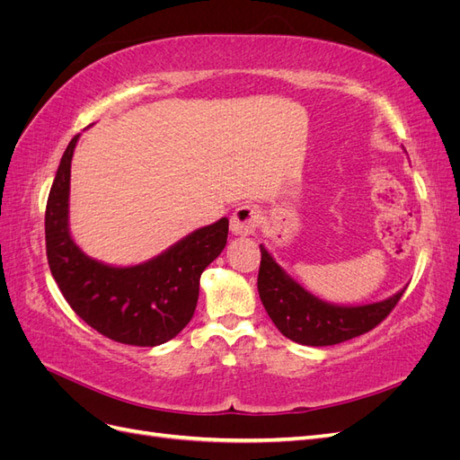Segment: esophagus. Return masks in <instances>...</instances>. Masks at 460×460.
<instances>
[{"mask_svg":"<svg viewBox=\"0 0 460 460\" xmlns=\"http://www.w3.org/2000/svg\"><path fill=\"white\" fill-rule=\"evenodd\" d=\"M259 225V208L255 205H242L230 217V230L234 235H252Z\"/></svg>","mask_w":460,"mask_h":460,"instance_id":"1","label":"esophagus"}]
</instances>
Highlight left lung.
<instances>
[{
    "label": "left lung",
    "mask_w": 460,
    "mask_h": 460,
    "mask_svg": "<svg viewBox=\"0 0 460 460\" xmlns=\"http://www.w3.org/2000/svg\"><path fill=\"white\" fill-rule=\"evenodd\" d=\"M257 289L276 328L288 340L313 347L336 345L363 336L378 326L405 294L402 288L384 301L357 307L323 301L297 284L262 243Z\"/></svg>",
    "instance_id": "obj_1"
}]
</instances>
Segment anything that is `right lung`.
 Masks as SVG:
<instances>
[{
    "instance_id": "obj_1",
    "label": "right lung",
    "mask_w": 460,
    "mask_h": 460,
    "mask_svg": "<svg viewBox=\"0 0 460 460\" xmlns=\"http://www.w3.org/2000/svg\"><path fill=\"white\" fill-rule=\"evenodd\" d=\"M80 136L66 146L46 207L49 270L73 311L105 338L155 347L186 328L196 311L201 272L228 238V218L193 230L161 255L132 267L88 257L68 228L71 161Z\"/></svg>"
}]
</instances>
